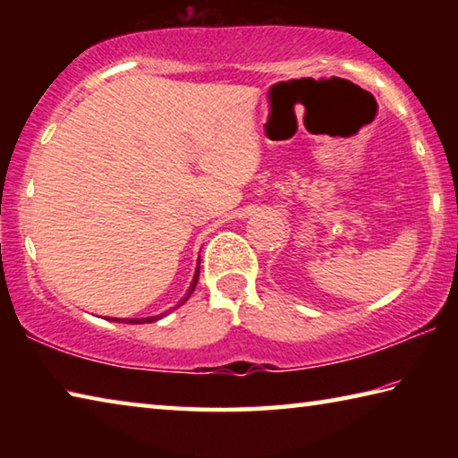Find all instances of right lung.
<instances>
[{"instance_id": "1", "label": "right lung", "mask_w": 458, "mask_h": 458, "mask_svg": "<svg viewBox=\"0 0 458 458\" xmlns=\"http://www.w3.org/2000/svg\"><path fill=\"white\" fill-rule=\"evenodd\" d=\"M198 276H199V262H198V267H196V275H193V281H191V284H190V289H188V293H185V297L180 301V305H183L185 301L190 299V294L193 293V289H196V284H198ZM177 305V307H180ZM177 307H174V309H177ZM167 313H161V315H155V317H137V319H117V317H108V321H117V323H131V325H141V323H153V321H157V319H161V317H165Z\"/></svg>"}]
</instances>
